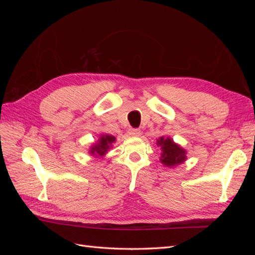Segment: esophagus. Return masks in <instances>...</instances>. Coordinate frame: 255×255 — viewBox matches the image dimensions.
I'll return each instance as SVG.
<instances>
[{"instance_id":"obj_1","label":"esophagus","mask_w":255,"mask_h":255,"mask_svg":"<svg viewBox=\"0 0 255 255\" xmlns=\"http://www.w3.org/2000/svg\"><path fill=\"white\" fill-rule=\"evenodd\" d=\"M128 134L133 137H138L141 134V132H140V129H138V128H129Z\"/></svg>"}]
</instances>
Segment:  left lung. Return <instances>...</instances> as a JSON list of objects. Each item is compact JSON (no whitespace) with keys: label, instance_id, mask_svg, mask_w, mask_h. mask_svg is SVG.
Listing matches in <instances>:
<instances>
[{"label":"left lung","instance_id":"left-lung-1","mask_svg":"<svg viewBox=\"0 0 255 255\" xmlns=\"http://www.w3.org/2000/svg\"><path fill=\"white\" fill-rule=\"evenodd\" d=\"M157 145L161 149L160 161L167 167H174L186 160V151L175 143L170 137H159Z\"/></svg>","mask_w":255,"mask_h":255}]
</instances>
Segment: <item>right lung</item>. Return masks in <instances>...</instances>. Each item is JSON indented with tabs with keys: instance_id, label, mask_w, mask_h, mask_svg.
Returning <instances> with one entry per match:
<instances>
[{
	"instance_id": "right-lung-1",
	"label": "right lung",
	"mask_w": 255,
	"mask_h": 255,
	"mask_svg": "<svg viewBox=\"0 0 255 255\" xmlns=\"http://www.w3.org/2000/svg\"><path fill=\"white\" fill-rule=\"evenodd\" d=\"M116 137L113 135H101L99 138V140L97 143L94 145H91V148L89 150L90 154L96 156H104L111 148L112 144L115 142Z\"/></svg>"
}]
</instances>
